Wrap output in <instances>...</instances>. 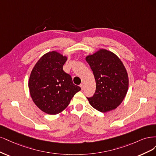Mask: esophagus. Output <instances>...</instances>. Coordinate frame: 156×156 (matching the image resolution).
Returning <instances> with one entry per match:
<instances>
[{
    "mask_svg": "<svg viewBox=\"0 0 156 156\" xmlns=\"http://www.w3.org/2000/svg\"><path fill=\"white\" fill-rule=\"evenodd\" d=\"M80 87H81V89H83V83H81L80 85Z\"/></svg>",
    "mask_w": 156,
    "mask_h": 156,
    "instance_id": "obj_1",
    "label": "esophagus"
}]
</instances>
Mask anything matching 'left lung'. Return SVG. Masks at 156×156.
Returning a JSON list of instances; mask_svg holds the SVG:
<instances>
[{"label": "left lung", "instance_id": "1", "mask_svg": "<svg viewBox=\"0 0 156 156\" xmlns=\"http://www.w3.org/2000/svg\"><path fill=\"white\" fill-rule=\"evenodd\" d=\"M85 60L96 82L94 95L87 98L89 104L102 113L116 109L128 90V73L121 60L113 52L103 48L88 55Z\"/></svg>", "mask_w": 156, "mask_h": 156}]
</instances>
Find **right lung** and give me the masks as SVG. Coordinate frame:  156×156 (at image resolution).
<instances>
[{
    "mask_svg": "<svg viewBox=\"0 0 156 156\" xmlns=\"http://www.w3.org/2000/svg\"><path fill=\"white\" fill-rule=\"evenodd\" d=\"M67 57L57 51L47 52L35 65L28 80L33 102L45 113L56 115L69 104L81 90L73 82L71 75L64 72Z\"/></svg>",
    "mask_w": 156,
    "mask_h": 156,
    "instance_id": "add662e5",
    "label": "right lung"
}]
</instances>
